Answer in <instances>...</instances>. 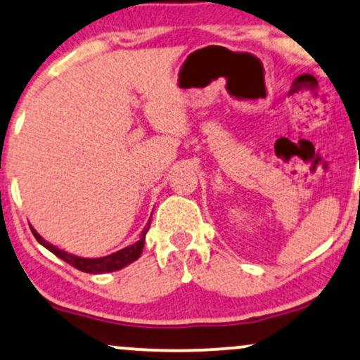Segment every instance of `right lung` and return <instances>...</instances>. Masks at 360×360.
Wrapping results in <instances>:
<instances>
[{
  "mask_svg": "<svg viewBox=\"0 0 360 360\" xmlns=\"http://www.w3.org/2000/svg\"><path fill=\"white\" fill-rule=\"evenodd\" d=\"M149 226H150V219L147 221L144 231H142L141 240L136 241V243L131 246H125V248L115 251V253H112V255H107V257H102V258L75 257V255L67 253V251L56 248V246L49 243V241L43 240V238L38 235L33 228H32V231H33L34 238H37L38 243L45 246L46 250L51 251V253L56 255L58 258H62L63 262H67L68 265L77 268V270L85 271V274H107V271H117V270H120V268L131 265L132 262H136V259L141 257L142 250H144V243H146V233H147V229H149Z\"/></svg>",
  "mask_w": 360,
  "mask_h": 360,
  "instance_id": "right-lung-1",
  "label": "right lung"
}]
</instances>
